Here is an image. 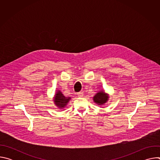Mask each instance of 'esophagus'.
Returning <instances> with one entry per match:
<instances>
[{
    "instance_id": "obj_1",
    "label": "esophagus",
    "mask_w": 160,
    "mask_h": 160,
    "mask_svg": "<svg viewBox=\"0 0 160 160\" xmlns=\"http://www.w3.org/2000/svg\"><path fill=\"white\" fill-rule=\"evenodd\" d=\"M77 94H78V96L79 98H82V97L83 96V92H78Z\"/></svg>"
}]
</instances>
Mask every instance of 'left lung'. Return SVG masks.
Listing matches in <instances>:
<instances>
[{
	"mask_svg": "<svg viewBox=\"0 0 160 160\" xmlns=\"http://www.w3.org/2000/svg\"><path fill=\"white\" fill-rule=\"evenodd\" d=\"M109 98V95L105 92L104 89L98 91V92L93 97L94 102L99 106L105 105Z\"/></svg>",
	"mask_w": 160,
	"mask_h": 160,
	"instance_id": "left-lung-1",
	"label": "left lung"
}]
</instances>
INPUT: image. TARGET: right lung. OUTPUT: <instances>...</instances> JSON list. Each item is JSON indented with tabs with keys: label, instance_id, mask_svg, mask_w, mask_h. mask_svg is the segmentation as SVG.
Masks as SVG:
<instances>
[{
	"label": "right lung",
	"instance_id": "add662e5",
	"mask_svg": "<svg viewBox=\"0 0 160 160\" xmlns=\"http://www.w3.org/2000/svg\"><path fill=\"white\" fill-rule=\"evenodd\" d=\"M71 99V97L64 96L60 90H57L53 98V102L59 109H64L67 106Z\"/></svg>",
	"mask_w": 160,
	"mask_h": 160
}]
</instances>
